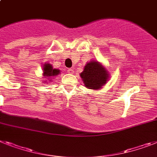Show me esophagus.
I'll use <instances>...</instances> for the list:
<instances>
[{"label":"esophagus","instance_id":"obj_1","mask_svg":"<svg viewBox=\"0 0 157 157\" xmlns=\"http://www.w3.org/2000/svg\"><path fill=\"white\" fill-rule=\"evenodd\" d=\"M67 72H68V73H70V74H72V73L74 72V71H73V69H72V68H68Z\"/></svg>","mask_w":157,"mask_h":157}]
</instances>
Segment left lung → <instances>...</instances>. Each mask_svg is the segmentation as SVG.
<instances>
[{
	"label": "left lung",
	"instance_id": "1",
	"mask_svg": "<svg viewBox=\"0 0 157 157\" xmlns=\"http://www.w3.org/2000/svg\"><path fill=\"white\" fill-rule=\"evenodd\" d=\"M81 77L85 87L89 89H98L106 84L109 77L108 72L100 63L92 60L85 65Z\"/></svg>",
	"mask_w": 157,
	"mask_h": 157
}]
</instances>
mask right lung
<instances>
[{
    "label": "right lung",
    "mask_w": 157,
    "mask_h": 157,
    "mask_svg": "<svg viewBox=\"0 0 157 157\" xmlns=\"http://www.w3.org/2000/svg\"><path fill=\"white\" fill-rule=\"evenodd\" d=\"M43 71H44V76L46 77H50V76H54L56 75L59 74L60 71L56 68H52V66L49 64H44V68H43ZM46 78V79H48ZM51 79V78H50Z\"/></svg>",
    "instance_id": "obj_1"
}]
</instances>
